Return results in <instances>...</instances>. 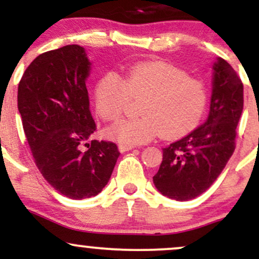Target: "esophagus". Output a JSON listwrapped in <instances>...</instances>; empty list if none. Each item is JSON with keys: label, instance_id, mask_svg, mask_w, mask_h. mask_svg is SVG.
<instances>
[{"label": "esophagus", "instance_id": "obj_1", "mask_svg": "<svg viewBox=\"0 0 259 259\" xmlns=\"http://www.w3.org/2000/svg\"><path fill=\"white\" fill-rule=\"evenodd\" d=\"M134 147H135V146H134V145H125V144L119 145V150L121 151V152H126V151L133 150Z\"/></svg>", "mask_w": 259, "mask_h": 259}]
</instances>
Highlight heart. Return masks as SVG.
Segmentation results:
<instances>
[{
    "label": "heart",
    "mask_w": 259,
    "mask_h": 259,
    "mask_svg": "<svg viewBox=\"0 0 259 259\" xmlns=\"http://www.w3.org/2000/svg\"><path fill=\"white\" fill-rule=\"evenodd\" d=\"M141 99V117L108 127L109 138L125 145H139L159 134L168 139L185 135L203 117L208 91L201 79L162 62L133 65L125 79L115 72L106 73L95 91L96 111L108 121L119 119L132 100Z\"/></svg>",
    "instance_id": "1"
}]
</instances>
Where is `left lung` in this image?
Wrapping results in <instances>:
<instances>
[{
    "mask_svg": "<svg viewBox=\"0 0 259 259\" xmlns=\"http://www.w3.org/2000/svg\"><path fill=\"white\" fill-rule=\"evenodd\" d=\"M210 109L206 123L163 148L153 183L177 201L197 197L221 175L233 156L236 126L243 108V85L234 68L219 57L214 63Z\"/></svg>",
    "mask_w": 259,
    "mask_h": 259,
    "instance_id": "left-lung-1",
    "label": "left lung"
}]
</instances>
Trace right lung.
<instances>
[{"mask_svg": "<svg viewBox=\"0 0 259 259\" xmlns=\"http://www.w3.org/2000/svg\"><path fill=\"white\" fill-rule=\"evenodd\" d=\"M89 72L84 47L67 45L37 56L18 85V109L35 164L53 189L73 200L100 194L120 154L114 142H86L97 129L89 108Z\"/></svg>", "mask_w": 259, "mask_h": 259, "instance_id": "1", "label": "right lung"}]
</instances>
